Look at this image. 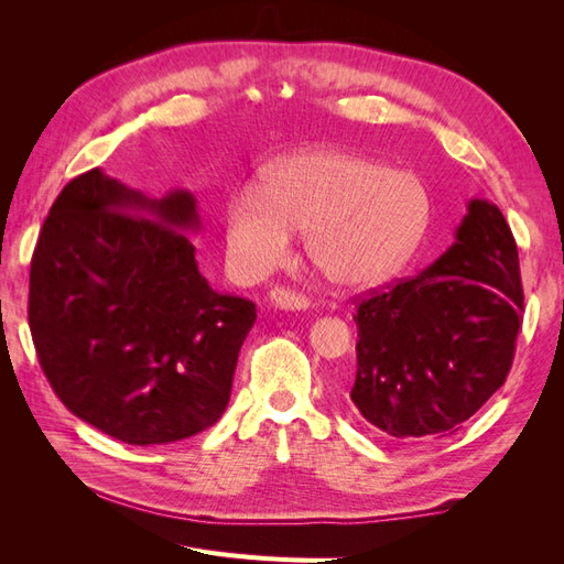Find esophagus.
I'll return each mask as SVG.
<instances>
[{
    "mask_svg": "<svg viewBox=\"0 0 564 564\" xmlns=\"http://www.w3.org/2000/svg\"><path fill=\"white\" fill-rule=\"evenodd\" d=\"M270 303L275 305V308H284V311H305L311 305V299L294 292V289L289 286H275L270 292Z\"/></svg>",
    "mask_w": 564,
    "mask_h": 564,
    "instance_id": "1",
    "label": "esophagus"
}]
</instances>
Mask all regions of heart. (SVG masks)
Here are the masks:
<instances>
[{"label":"heart","mask_w":564,"mask_h":564,"mask_svg":"<svg viewBox=\"0 0 564 564\" xmlns=\"http://www.w3.org/2000/svg\"><path fill=\"white\" fill-rule=\"evenodd\" d=\"M431 199L409 172L348 150H308L272 164L261 187L226 204V249L245 275H265L305 232L311 261L340 286L383 280L416 249Z\"/></svg>","instance_id":"b5f03b06"}]
</instances>
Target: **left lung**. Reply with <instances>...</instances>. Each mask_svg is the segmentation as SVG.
Here are the masks:
<instances>
[{
  "label": "left lung",
  "instance_id": "8db88e82",
  "mask_svg": "<svg viewBox=\"0 0 564 564\" xmlns=\"http://www.w3.org/2000/svg\"><path fill=\"white\" fill-rule=\"evenodd\" d=\"M522 311L516 237L497 204L470 199L433 265L357 299L352 404L395 440L456 433L506 383Z\"/></svg>",
  "mask_w": 564,
  "mask_h": 564
}]
</instances>
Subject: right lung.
<instances>
[{
	"instance_id": "right-lung-1",
	"label": "right lung",
	"mask_w": 564,
	"mask_h": 564,
	"mask_svg": "<svg viewBox=\"0 0 564 564\" xmlns=\"http://www.w3.org/2000/svg\"><path fill=\"white\" fill-rule=\"evenodd\" d=\"M187 191L150 199L100 169L67 183L30 261L40 365L75 416L127 445H166L224 416L256 305L202 278Z\"/></svg>"
}]
</instances>
